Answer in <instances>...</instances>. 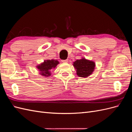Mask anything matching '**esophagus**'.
<instances>
[{
    "label": "esophagus",
    "instance_id": "1",
    "mask_svg": "<svg viewBox=\"0 0 132 132\" xmlns=\"http://www.w3.org/2000/svg\"><path fill=\"white\" fill-rule=\"evenodd\" d=\"M62 62L64 63H68V59H65V60H62Z\"/></svg>",
    "mask_w": 132,
    "mask_h": 132
}]
</instances>
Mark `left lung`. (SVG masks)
I'll list each match as a JSON object with an SVG mask.
<instances>
[{
  "instance_id": "8db88e82",
  "label": "left lung",
  "mask_w": 132,
  "mask_h": 132,
  "mask_svg": "<svg viewBox=\"0 0 132 132\" xmlns=\"http://www.w3.org/2000/svg\"><path fill=\"white\" fill-rule=\"evenodd\" d=\"M73 65L77 69V74L80 77H89L94 71L95 64L94 62L85 58L77 60L73 63Z\"/></svg>"
}]
</instances>
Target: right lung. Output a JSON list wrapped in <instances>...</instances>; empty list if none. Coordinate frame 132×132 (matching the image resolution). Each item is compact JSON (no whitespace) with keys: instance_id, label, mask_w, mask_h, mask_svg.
Wrapping results in <instances>:
<instances>
[{"instance_id":"right-lung-1","label":"right lung","mask_w":132,"mask_h":132,"mask_svg":"<svg viewBox=\"0 0 132 132\" xmlns=\"http://www.w3.org/2000/svg\"><path fill=\"white\" fill-rule=\"evenodd\" d=\"M58 64H59V62L56 60H46L41 65H38L37 68L41 71L40 74L41 75L45 77H48L51 75L50 70L52 68H54Z\"/></svg>"}]
</instances>
